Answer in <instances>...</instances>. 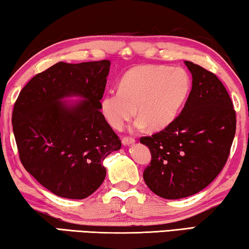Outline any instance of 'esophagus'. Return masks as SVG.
I'll list each match as a JSON object with an SVG mask.
<instances>
[{"label":"esophagus","mask_w":249,"mask_h":249,"mask_svg":"<svg viewBox=\"0 0 249 249\" xmlns=\"http://www.w3.org/2000/svg\"><path fill=\"white\" fill-rule=\"evenodd\" d=\"M136 140L133 138H130V137H124V138H122V145L124 146H129V145H132V143H135Z\"/></svg>","instance_id":"34e87169"}]
</instances>
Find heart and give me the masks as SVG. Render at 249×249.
<instances>
[{"label": "heart", "instance_id": "1", "mask_svg": "<svg viewBox=\"0 0 249 249\" xmlns=\"http://www.w3.org/2000/svg\"><path fill=\"white\" fill-rule=\"evenodd\" d=\"M191 78L181 67L143 65L129 70L118 89L107 91L100 102L103 117L111 127L121 129L135 116V130L147 125L151 130L167 128L186 102Z\"/></svg>", "mask_w": 249, "mask_h": 249}]
</instances>
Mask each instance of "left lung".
I'll list each match as a JSON object with an SVG mask.
<instances>
[{"label":"left lung","mask_w":249,"mask_h":249,"mask_svg":"<svg viewBox=\"0 0 249 249\" xmlns=\"http://www.w3.org/2000/svg\"><path fill=\"white\" fill-rule=\"evenodd\" d=\"M192 89L179 116L160 132L142 137L151 161L143 172L147 186L168 200L193 196L225 166L236 132V113L220 80L185 60Z\"/></svg>","instance_id":"8db88e82"}]
</instances>
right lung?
Masks as SVG:
<instances>
[{"instance_id": "add662e5", "label": "right lung", "mask_w": 249, "mask_h": 249, "mask_svg": "<svg viewBox=\"0 0 249 249\" xmlns=\"http://www.w3.org/2000/svg\"><path fill=\"white\" fill-rule=\"evenodd\" d=\"M110 60L59 62L22 89L12 114L20 160L42 186L85 199L107 175L103 160L121 142L100 109ZM78 97L81 100H67Z\"/></svg>"}]
</instances>
